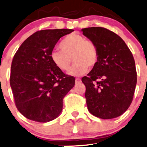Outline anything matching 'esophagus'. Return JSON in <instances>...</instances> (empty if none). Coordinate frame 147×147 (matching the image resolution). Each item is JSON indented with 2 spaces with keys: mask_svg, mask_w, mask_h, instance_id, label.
Listing matches in <instances>:
<instances>
[{
  "mask_svg": "<svg viewBox=\"0 0 147 147\" xmlns=\"http://www.w3.org/2000/svg\"><path fill=\"white\" fill-rule=\"evenodd\" d=\"M75 82H76V84H79V83L81 82V80L80 79V78H76L75 80Z\"/></svg>",
  "mask_w": 147,
  "mask_h": 147,
  "instance_id": "esophagus-1",
  "label": "esophagus"
}]
</instances>
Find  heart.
<instances>
[{
  "label": "heart",
  "mask_w": 147,
  "mask_h": 147,
  "mask_svg": "<svg viewBox=\"0 0 147 147\" xmlns=\"http://www.w3.org/2000/svg\"><path fill=\"white\" fill-rule=\"evenodd\" d=\"M60 49H54L51 52L53 63L61 71H68L71 62L75 63L68 72L72 76H80L87 73L88 66L93 67L98 60L96 46L84 36L72 34L65 37L59 44Z\"/></svg>",
  "instance_id": "1"
}]
</instances>
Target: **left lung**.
<instances>
[{
	"instance_id": "left-lung-1",
	"label": "left lung",
	"mask_w": 147,
	"mask_h": 147,
	"mask_svg": "<svg viewBox=\"0 0 147 147\" xmlns=\"http://www.w3.org/2000/svg\"><path fill=\"white\" fill-rule=\"evenodd\" d=\"M82 31L98 52V62L88 76L82 78L88 110L99 118H115L132 101L137 85L134 57L123 40L113 32L100 27Z\"/></svg>"
}]
</instances>
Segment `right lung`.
Masks as SVG:
<instances>
[{
  "instance_id": "add662e5",
  "label": "right lung",
  "mask_w": 147,
  "mask_h": 147,
  "mask_svg": "<svg viewBox=\"0 0 147 147\" xmlns=\"http://www.w3.org/2000/svg\"><path fill=\"white\" fill-rule=\"evenodd\" d=\"M74 30L37 31L20 45L11 64L10 84L20 113L31 120L47 122L62 111L63 99L75 78L55 66L51 52L63 36Z\"/></svg>"
}]
</instances>
